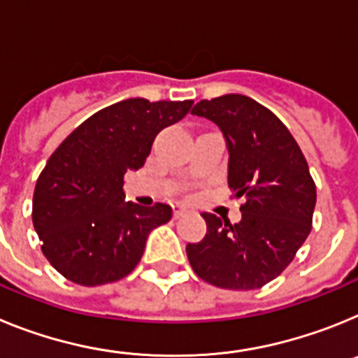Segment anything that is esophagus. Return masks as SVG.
I'll return each mask as SVG.
<instances>
[{
    "mask_svg": "<svg viewBox=\"0 0 358 358\" xmlns=\"http://www.w3.org/2000/svg\"><path fill=\"white\" fill-rule=\"evenodd\" d=\"M186 213H188V210H186L182 204H176V206H173V217L176 218L182 217V215H186Z\"/></svg>",
    "mask_w": 358,
    "mask_h": 358,
    "instance_id": "34e87169",
    "label": "esophagus"
}]
</instances>
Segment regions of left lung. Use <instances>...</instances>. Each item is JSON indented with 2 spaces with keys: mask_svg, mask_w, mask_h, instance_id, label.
<instances>
[{
  "mask_svg": "<svg viewBox=\"0 0 358 358\" xmlns=\"http://www.w3.org/2000/svg\"><path fill=\"white\" fill-rule=\"evenodd\" d=\"M192 115L217 123L229 150L227 185L243 197L242 220L202 213L208 233L186 255L201 280L255 290L280 276L312 229L315 182L289 129L245 94L201 100Z\"/></svg>",
  "mask_w": 358,
  "mask_h": 358,
  "instance_id": "left-lung-1",
  "label": "left lung"
}]
</instances>
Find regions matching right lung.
<instances>
[{
    "label": "right lung",
    "instance_id": "right-lung-1",
    "mask_svg": "<svg viewBox=\"0 0 358 358\" xmlns=\"http://www.w3.org/2000/svg\"><path fill=\"white\" fill-rule=\"evenodd\" d=\"M192 103L122 100L80 123L50 156L31 220L43 255L66 280L106 285L140 264L150 231L169 222L172 208L125 202L123 176L143 166L157 132L185 118Z\"/></svg>",
    "mask_w": 358,
    "mask_h": 358
}]
</instances>
